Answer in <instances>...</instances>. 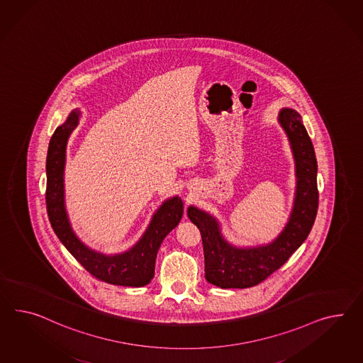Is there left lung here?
<instances>
[{
    "instance_id": "8db88e82",
    "label": "left lung",
    "mask_w": 363,
    "mask_h": 363,
    "mask_svg": "<svg viewBox=\"0 0 363 363\" xmlns=\"http://www.w3.org/2000/svg\"><path fill=\"white\" fill-rule=\"evenodd\" d=\"M289 138L295 160L296 191L289 223L274 241L238 247L226 241L218 220L197 206L186 214L201 233L204 246L205 279L220 289H249L267 279L307 240L318 206L317 160L312 140L292 108H283L278 117Z\"/></svg>"
}]
</instances>
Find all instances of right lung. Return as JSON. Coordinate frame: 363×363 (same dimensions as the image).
Masks as SVG:
<instances>
[{
  "instance_id": "1",
  "label": "right lung",
  "mask_w": 363,
  "mask_h": 363,
  "mask_svg": "<svg viewBox=\"0 0 363 363\" xmlns=\"http://www.w3.org/2000/svg\"><path fill=\"white\" fill-rule=\"evenodd\" d=\"M80 112L69 113L52 134L46 160V205L51 226L65 249L97 279L116 286L143 287L154 278L160 243L180 223L184 205L179 196L167 199L154 213L146 232L131 249L120 254H103L88 247L76 234L65 209V166L67 142L79 125Z\"/></svg>"
}]
</instances>
